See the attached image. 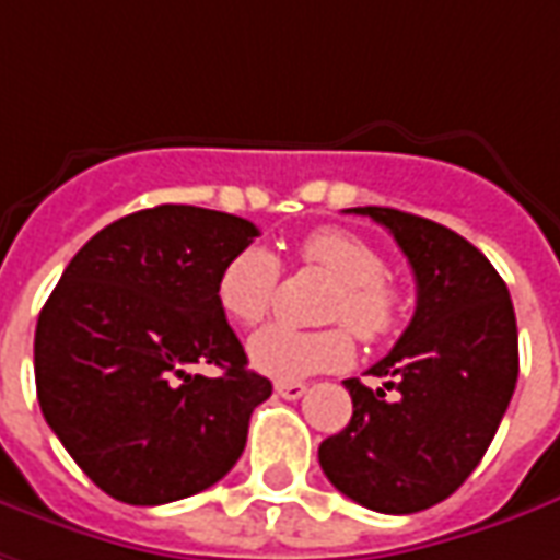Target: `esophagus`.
<instances>
[{"instance_id":"obj_1","label":"esophagus","mask_w":560,"mask_h":560,"mask_svg":"<svg viewBox=\"0 0 560 560\" xmlns=\"http://www.w3.org/2000/svg\"><path fill=\"white\" fill-rule=\"evenodd\" d=\"M276 392H279L281 398H288V401H296V398L306 392V383H296V380H279V383H276Z\"/></svg>"}]
</instances>
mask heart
I'll list each match as a JSON object with an SVG mask.
<instances>
[{
  "label": "heart",
  "instance_id": "obj_1",
  "mask_svg": "<svg viewBox=\"0 0 560 560\" xmlns=\"http://www.w3.org/2000/svg\"><path fill=\"white\" fill-rule=\"evenodd\" d=\"M303 264L315 266L334 281L325 318L343 322L359 334L364 343H380L392 337L401 315L405 296L398 284L386 276L383 254L349 230L310 232L300 242ZM279 288V260L264 245H248L235 250L217 276V303L238 325L264 322ZM250 364L257 371L279 380L318 374L343 368L352 359V337L346 328L300 330L288 325H269L257 330L248 343Z\"/></svg>",
  "mask_w": 560,
  "mask_h": 560
}]
</instances>
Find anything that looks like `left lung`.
<instances>
[{"mask_svg": "<svg viewBox=\"0 0 560 560\" xmlns=\"http://www.w3.org/2000/svg\"><path fill=\"white\" fill-rule=\"evenodd\" d=\"M392 232L417 279V312L380 389L346 380L352 420L318 447L334 488L364 509L410 515L454 493L500 429L518 383V325L500 272L463 235L395 208H349Z\"/></svg>", "mask_w": 560, "mask_h": 560, "instance_id": "1", "label": "left lung"}]
</instances>
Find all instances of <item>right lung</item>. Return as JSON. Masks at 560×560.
Here are the masks:
<instances>
[{"label": "right lung", "instance_id": "1", "mask_svg": "<svg viewBox=\"0 0 560 560\" xmlns=\"http://www.w3.org/2000/svg\"><path fill=\"white\" fill-rule=\"evenodd\" d=\"M257 235L223 211L147 208L89 238L42 306V417L113 500H184L245 451L250 413L272 383L248 371L217 276Z\"/></svg>", "mask_w": 560, "mask_h": 560}]
</instances>
